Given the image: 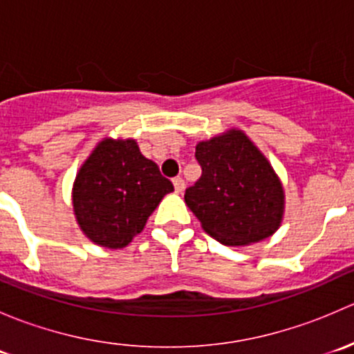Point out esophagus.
<instances>
[{
	"label": "esophagus",
	"instance_id": "esophagus-1",
	"mask_svg": "<svg viewBox=\"0 0 354 354\" xmlns=\"http://www.w3.org/2000/svg\"><path fill=\"white\" fill-rule=\"evenodd\" d=\"M173 185H174V190L178 192V194H181V192L185 190V180L181 176H176L173 180Z\"/></svg>",
	"mask_w": 354,
	"mask_h": 354
}]
</instances>
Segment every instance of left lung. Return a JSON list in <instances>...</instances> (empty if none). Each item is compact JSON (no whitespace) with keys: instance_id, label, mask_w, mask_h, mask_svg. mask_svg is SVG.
<instances>
[{"instance_id":"8db88e82","label":"left lung","mask_w":354,"mask_h":354,"mask_svg":"<svg viewBox=\"0 0 354 354\" xmlns=\"http://www.w3.org/2000/svg\"><path fill=\"white\" fill-rule=\"evenodd\" d=\"M195 159L202 176L185 202L219 243L238 246L266 240L279 227L284 192L269 160L240 130L200 142Z\"/></svg>"}]
</instances>
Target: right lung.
Segmentation results:
<instances>
[{
  "label": "right lung",
  "mask_w": 354,
  "mask_h": 354,
  "mask_svg": "<svg viewBox=\"0 0 354 354\" xmlns=\"http://www.w3.org/2000/svg\"><path fill=\"white\" fill-rule=\"evenodd\" d=\"M173 190L154 160L142 156L137 142L106 138L75 178V216L88 240L123 248Z\"/></svg>",
  "instance_id": "obj_1"
}]
</instances>
